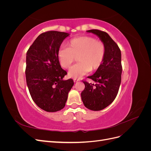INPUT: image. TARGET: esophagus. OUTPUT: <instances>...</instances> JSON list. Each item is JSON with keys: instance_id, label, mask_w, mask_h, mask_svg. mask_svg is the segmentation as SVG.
I'll return each mask as SVG.
<instances>
[{"instance_id": "34e87169", "label": "esophagus", "mask_w": 151, "mask_h": 151, "mask_svg": "<svg viewBox=\"0 0 151 151\" xmlns=\"http://www.w3.org/2000/svg\"><path fill=\"white\" fill-rule=\"evenodd\" d=\"M78 81H79V79H74V83H77V82H78Z\"/></svg>"}]
</instances>
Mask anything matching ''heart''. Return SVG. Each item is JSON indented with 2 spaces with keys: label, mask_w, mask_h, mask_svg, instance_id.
<instances>
[{
  "label": "heart",
  "mask_w": 151,
  "mask_h": 151,
  "mask_svg": "<svg viewBox=\"0 0 151 151\" xmlns=\"http://www.w3.org/2000/svg\"><path fill=\"white\" fill-rule=\"evenodd\" d=\"M67 48H61L57 53L60 65L68 68L77 58V64L70 68L68 76L80 79L91 70L98 69L103 62L105 46L101 41L88 36L71 39L67 44Z\"/></svg>",
  "instance_id": "heart-1"
}]
</instances>
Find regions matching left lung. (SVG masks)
<instances>
[{"mask_svg": "<svg viewBox=\"0 0 151 151\" xmlns=\"http://www.w3.org/2000/svg\"><path fill=\"white\" fill-rule=\"evenodd\" d=\"M87 32L98 36L105 46V55L101 65L93 76L88 77L96 84L83 81L85 89L81 95L87 108L99 111L109 106L118 94L122 72V54L118 45L106 32L98 29Z\"/></svg>", "mask_w": 151, "mask_h": 151, "instance_id": "1", "label": "left lung"}]
</instances>
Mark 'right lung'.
<instances>
[{
	"mask_svg": "<svg viewBox=\"0 0 151 151\" xmlns=\"http://www.w3.org/2000/svg\"><path fill=\"white\" fill-rule=\"evenodd\" d=\"M69 34L50 31L40 35L26 53V79L33 101L48 112L64 108L68 94L74 85L70 79L63 80L67 72L62 69L57 53Z\"/></svg>",
	"mask_w": 151,
	"mask_h": 151,
	"instance_id": "1",
	"label": "right lung"
}]
</instances>
